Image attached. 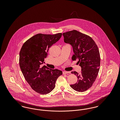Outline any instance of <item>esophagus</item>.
I'll use <instances>...</instances> for the list:
<instances>
[{
	"mask_svg": "<svg viewBox=\"0 0 120 120\" xmlns=\"http://www.w3.org/2000/svg\"><path fill=\"white\" fill-rule=\"evenodd\" d=\"M68 72L66 71H63V74H68Z\"/></svg>",
	"mask_w": 120,
	"mask_h": 120,
	"instance_id": "esophagus-1",
	"label": "esophagus"
}]
</instances>
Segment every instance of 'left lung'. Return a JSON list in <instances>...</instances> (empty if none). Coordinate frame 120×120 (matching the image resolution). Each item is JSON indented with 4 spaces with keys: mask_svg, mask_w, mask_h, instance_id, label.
<instances>
[{
    "mask_svg": "<svg viewBox=\"0 0 120 120\" xmlns=\"http://www.w3.org/2000/svg\"><path fill=\"white\" fill-rule=\"evenodd\" d=\"M66 43L72 46L74 54L72 60H78L81 68L79 74L76 71L71 73L76 75L77 83L70 85L75 90L85 91L91 87L97 78L100 65V57L98 48L94 41L88 35L73 30L63 33Z\"/></svg>",
    "mask_w": 120,
    "mask_h": 120,
    "instance_id": "8db88e82",
    "label": "left lung"
}]
</instances>
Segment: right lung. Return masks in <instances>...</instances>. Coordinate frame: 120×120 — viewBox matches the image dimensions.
Returning <instances> with one entry per match:
<instances>
[{
	"mask_svg": "<svg viewBox=\"0 0 120 120\" xmlns=\"http://www.w3.org/2000/svg\"><path fill=\"white\" fill-rule=\"evenodd\" d=\"M54 34H35L23 45L19 54V65L24 78L31 88L41 94H46L55 87L58 77L63 72L42 66L50 47L62 37Z\"/></svg>",
	"mask_w": 120,
	"mask_h": 120,
	"instance_id": "right-lung-1",
	"label": "right lung"
}]
</instances>
